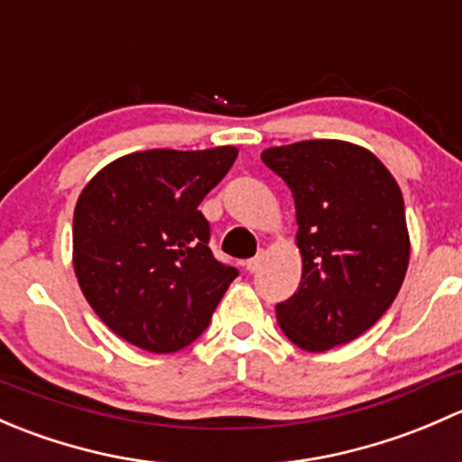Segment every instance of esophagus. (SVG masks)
<instances>
[{
	"label": "esophagus",
	"instance_id": "esophagus-1",
	"mask_svg": "<svg viewBox=\"0 0 462 462\" xmlns=\"http://www.w3.org/2000/svg\"><path fill=\"white\" fill-rule=\"evenodd\" d=\"M261 261H263V254H257V257L248 259L245 261V270H248V273H257L261 268Z\"/></svg>",
	"mask_w": 462,
	"mask_h": 462
}]
</instances>
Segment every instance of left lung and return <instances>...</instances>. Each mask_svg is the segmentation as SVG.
I'll return each instance as SVG.
<instances>
[{"label":"left lung","instance_id":"left-lung-1","mask_svg":"<svg viewBox=\"0 0 462 462\" xmlns=\"http://www.w3.org/2000/svg\"><path fill=\"white\" fill-rule=\"evenodd\" d=\"M261 161L291 188L301 282L277 304L292 344L310 353L353 342L386 313L409 265L404 201L391 171L365 147L301 141Z\"/></svg>","mask_w":462,"mask_h":462}]
</instances>
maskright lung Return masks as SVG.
I'll use <instances>...</instances> for the list:
<instances>
[{
    "label": "right lung",
    "mask_w": 462,
    "mask_h": 462,
    "mask_svg": "<svg viewBox=\"0 0 462 462\" xmlns=\"http://www.w3.org/2000/svg\"><path fill=\"white\" fill-rule=\"evenodd\" d=\"M236 147L149 149L97 171L73 212V268L96 315L134 346L176 353L208 328L239 270L209 250L199 205Z\"/></svg>",
    "instance_id": "obj_1"
}]
</instances>
